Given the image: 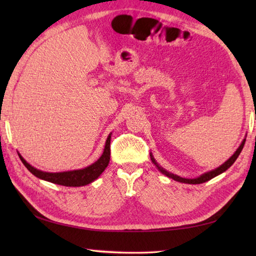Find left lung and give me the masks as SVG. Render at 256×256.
<instances>
[{
    "label": "left lung",
    "instance_id": "obj_1",
    "mask_svg": "<svg viewBox=\"0 0 256 256\" xmlns=\"http://www.w3.org/2000/svg\"><path fill=\"white\" fill-rule=\"evenodd\" d=\"M245 141H246V138H244V140L242 141L240 146H238L237 150L235 151V152H234V154L232 156V157L229 158V159L227 160V162H224L222 164V166L216 167V170H210V172H204V174H202V175H200L198 177H196V178H185V177H180V176H178V175L172 174V172L166 170H164V168H162V166H159V164H158L157 162H156V159L154 158L152 154H150V158H151V162H152L154 166L157 167V170H158L160 172H162V174L166 175L167 177H170V178L174 180H176V182H180V183H185V184H202V183H204V182H208V180H210L211 178H214V177H216V176L222 174L224 172H226V170H228V168L230 167L234 162H235V160L238 158V156H240V154L242 152V148H244Z\"/></svg>",
    "mask_w": 256,
    "mask_h": 256
}]
</instances>
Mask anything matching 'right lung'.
<instances>
[{"instance_id":"1","label":"right lung","mask_w":256,"mask_h":256,"mask_svg":"<svg viewBox=\"0 0 256 256\" xmlns=\"http://www.w3.org/2000/svg\"><path fill=\"white\" fill-rule=\"evenodd\" d=\"M110 138H112V133H110V136H108L105 144V149H104L102 154L99 157L97 162L89 164L88 167L82 168V170H68V172H42L32 167V164L26 162L22 156H21L19 152L18 154L21 159V162H24L26 167H27V170L32 172V175L38 177V178L50 182V183H54L58 185L78 188V186H84L92 183V182L96 180L98 177L102 175V172L106 170V167L108 166V164H110Z\"/></svg>"}]
</instances>
